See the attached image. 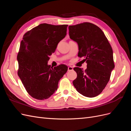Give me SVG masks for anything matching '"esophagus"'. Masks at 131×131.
I'll return each instance as SVG.
<instances>
[{
  "label": "esophagus",
  "mask_w": 131,
  "mask_h": 131,
  "mask_svg": "<svg viewBox=\"0 0 131 131\" xmlns=\"http://www.w3.org/2000/svg\"><path fill=\"white\" fill-rule=\"evenodd\" d=\"M73 70V68L72 67H68V71H71V70Z\"/></svg>",
  "instance_id": "esophagus-1"
}]
</instances>
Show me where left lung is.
I'll return each mask as SVG.
<instances>
[{"instance_id":"1","label":"left lung","mask_w":131,"mask_h":131,"mask_svg":"<svg viewBox=\"0 0 131 131\" xmlns=\"http://www.w3.org/2000/svg\"><path fill=\"white\" fill-rule=\"evenodd\" d=\"M68 28L70 38L78 45V56L84 57L87 63L85 70L74 68L77 78L73 85L83 96L94 97L104 89L115 67L112 48L103 31L92 23L84 22Z\"/></svg>"}]
</instances>
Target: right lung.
Returning a JSON list of instances; mask_svg holds the SVG:
<instances>
[{"mask_svg":"<svg viewBox=\"0 0 131 131\" xmlns=\"http://www.w3.org/2000/svg\"><path fill=\"white\" fill-rule=\"evenodd\" d=\"M68 25L42 23L23 35L17 59L18 75L27 92L39 100L49 98L58 89L59 80L68 70L60 64H47L58 43L67 34Z\"/></svg>","mask_w":131,"mask_h":131,"instance_id":"obj_1","label":"right lung"}]
</instances>
